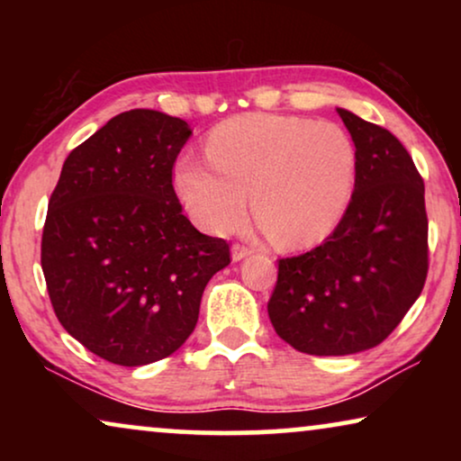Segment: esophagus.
<instances>
[{"label":"esophagus","mask_w":461,"mask_h":461,"mask_svg":"<svg viewBox=\"0 0 461 461\" xmlns=\"http://www.w3.org/2000/svg\"><path fill=\"white\" fill-rule=\"evenodd\" d=\"M251 254H254V249L245 248V245H239V243L232 245V249H230V256H232V260H235V262L243 260V258H248Z\"/></svg>","instance_id":"1"}]
</instances>
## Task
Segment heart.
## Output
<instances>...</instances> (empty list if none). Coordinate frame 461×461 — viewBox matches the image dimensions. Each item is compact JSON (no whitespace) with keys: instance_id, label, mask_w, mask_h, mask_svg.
<instances>
[{"instance_id":"b5f03b06","label":"heart","mask_w":461,"mask_h":461,"mask_svg":"<svg viewBox=\"0 0 461 461\" xmlns=\"http://www.w3.org/2000/svg\"><path fill=\"white\" fill-rule=\"evenodd\" d=\"M207 158L182 155L172 169L178 201L199 229L235 230L249 191L264 230L292 249L312 248L338 229L357 180V147L331 122L239 115L210 131Z\"/></svg>"}]
</instances>
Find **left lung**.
<instances>
[{
	"label": "left lung",
	"instance_id": "1",
	"mask_svg": "<svg viewBox=\"0 0 461 461\" xmlns=\"http://www.w3.org/2000/svg\"><path fill=\"white\" fill-rule=\"evenodd\" d=\"M357 147L346 216L319 248L279 260L268 300L275 331L295 350L344 357L384 342L428 275L424 180L380 125L338 109Z\"/></svg>",
	"mask_w": 461,
	"mask_h": 461
}]
</instances>
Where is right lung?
<instances>
[{
    "label": "right lung",
    "mask_w": 461,
    "mask_h": 461,
    "mask_svg": "<svg viewBox=\"0 0 461 461\" xmlns=\"http://www.w3.org/2000/svg\"><path fill=\"white\" fill-rule=\"evenodd\" d=\"M193 130L125 111L68 153L48 203L41 268L56 317L104 361L140 367L191 336L229 243L191 224L172 169Z\"/></svg>",
    "instance_id": "right-lung-1"
}]
</instances>
